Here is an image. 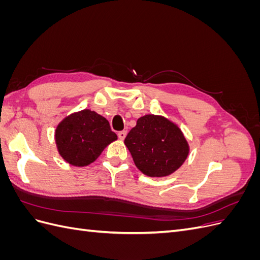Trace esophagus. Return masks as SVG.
Segmentation results:
<instances>
[{"label": "esophagus", "mask_w": 260, "mask_h": 260, "mask_svg": "<svg viewBox=\"0 0 260 260\" xmlns=\"http://www.w3.org/2000/svg\"><path fill=\"white\" fill-rule=\"evenodd\" d=\"M125 136H127V131H119L118 132V138H119L120 140H123L125 138Z\"/></svg>", "instance_id": "esophagus-1"}]
</instances>
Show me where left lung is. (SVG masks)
<instances>
[{
  "mask_svg": "<svg viewBox=\"0 0 260 260\" xmlns=\"http://www.w3.org/2000/svg\"><path fill=\"white\" fill-rule=\"evenodd\" d=\"M140 171L148 177H166L179 169L190 152L176 123L157 115L140 117L124 139Z\"/></svg>",
  "mask_w": 260,
  "mask_h": 260,
  "instance_id": "8db88e82",
  "label": "left lung"
}]
</instances>
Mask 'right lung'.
<instances>
[{"mask_svg": "<svg viewBox=\"0 0 260 260\" xmlns=\"http://www.w3.org/2000/svg\"><path fill=\"white\" fill-rule=\"evenodd\" d=\"M116 140L106 118L90 109L67 116L55 130L59 155L76 167L88 166Z\"/></svg>", "mask_w": 260, "mask_h": 260, "instance_id": "add662e5", "label": "right lung"}]
</instances>
